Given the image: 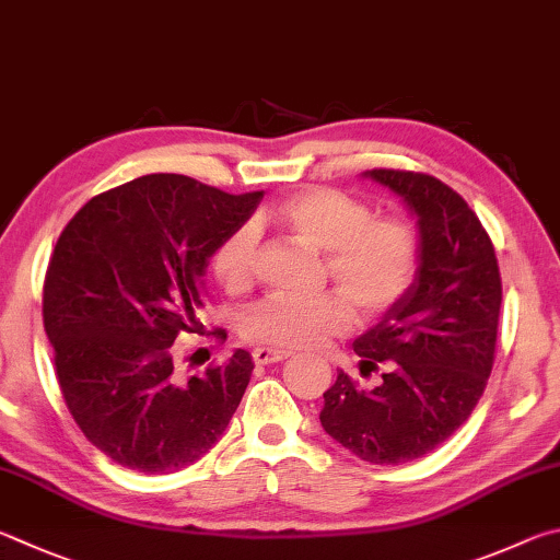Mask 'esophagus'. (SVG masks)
I'll return each mask as SVG.
<instances>
[{
	"label": "esophagus",
	"instance_id": "34e87169",
	"mask_svg": "<svg viewBox=\"0 0 560 560\" xmlns=\"http://www.w3.org/2000/svg\"><path fill=\"white\" fill-rule=\"evenodd\" d=\"M290 357H292V351H288V349H272V347L253 349L255 364H278V361H285Z\"/></svg>",
	"mask_w": 560,
	"mask_h": 560
}]
</instances>
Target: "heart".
<instances>
[{"mask_svg": "<svg viewBox=\"0 0 560 560\" xmlns=\"http://www.w3.org/2000/svg\"><path fill=\"white\" fill-rule=\"evenodd\" d=\"M272 219L310 248L327 253V275L346 295L265 298L241 322L243 335L253 341L288 349L317 347L351 327V305L361 315L378 317L413 288L420 241L404 219H374L364 201L327 186L290 196L272 211ZM255 243L258 233L250 223H243L213 250L211 268L223 288L243 290L253 280Z\"/></svg>", "mask_w": 560, "mask_h": 560, "instance_id": "b5f03b06", "label": "heart"}]
</instances>
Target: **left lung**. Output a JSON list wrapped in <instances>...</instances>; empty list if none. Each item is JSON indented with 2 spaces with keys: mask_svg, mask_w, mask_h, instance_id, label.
I'll return each instance as SVG.
<instances>
[{
  "mask_svg": "<svg viewBox=\"0 0 560 560\" xmlns=\"http://www.w3.org/2000/svg\"><path fill=\"white\" fill-rule=\"evenodd\" d=\"M416 215L420 270L408 295L354 341L361 364L386 361L384 384L364 390L345 371L325 390L329 438L371 465L428 455L455 433L492 374L502 278L482 223L435 176L371 170Z\"/></svg>",
  "mask_w": 560,
  "mask_h": 560,
  "instance_id": "1",
  "label": "left lung"
}]
</instances>
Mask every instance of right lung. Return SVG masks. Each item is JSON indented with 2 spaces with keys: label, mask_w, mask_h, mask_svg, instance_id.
I'll list each match as a JSON object with an SVG mask.
<instances>
[{
  "label": "right lung",
  "mask_w": 560,
  "mask_h": 560,
  "mask_svg": "<svg viewBox=\"0 0 560 560\" xmlns=\"http://www.w3.org/2000/svg\"><path fill=\"white\" fill-rule=\"evenodd\" d=\"M260 199L147 174L93 196L63 229L46 270L44 327L68 410L113 463L179 472L229 428L253 374L248 351L182 378L172 345L199 325L213 250Z\"/></svg>",
  "instance_id": "1"
}]
</instances>
